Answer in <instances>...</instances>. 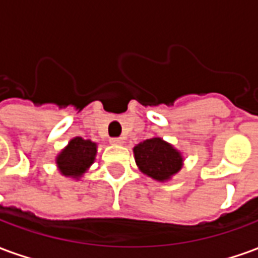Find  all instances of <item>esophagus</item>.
<instances>
[{"instance_id":"esophagus-1","label":"esophagus","mask_w":258,"mask_h":258,"mask_svg":"<svg viewBox=\"0 0 258 258\" xmlns=\"http://www.w3.org/2000/svg\"><path fill=\"white\" fill-rule=\"evenodd\" d=\"M110 144L112 145H123L124 141L123 138H110Z\"/></svg>"}]
</instances>
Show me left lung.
I'll use <instances>...</instances> for the list:
<instances>
[{"label": "left lung", "instance_id": "left-lung-1", "mask_svg": "<svg viewBox=\"0 0 258 258\" xmlns=\"http://www.w3.org/2000/svg\"><path fill=\"white\" fill-rule=\"evenodd\" d=\"M133 152L141 173L159 182L170 181L184 166L182 153L160 137L137 144Z\"/></svg>", "mask_w": 258, "mask_h": 258}]
</instances>
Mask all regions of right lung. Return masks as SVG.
<instances>
[{"instance_id":"right-lung-1","label":"right lung","mask_w":258,"mask_h":258,"mask_svg":"<svg viewBox=\"0 0 258 258\" xmlns=\"http://www.w3.org/2000/svg\"><path fill=\"white\" fill-rule=\"evenodd\" d=\"M98 145L91 140L74 137L55 157L59 173L79 181L94 164Z\"/></svg>"}]
</instances>
